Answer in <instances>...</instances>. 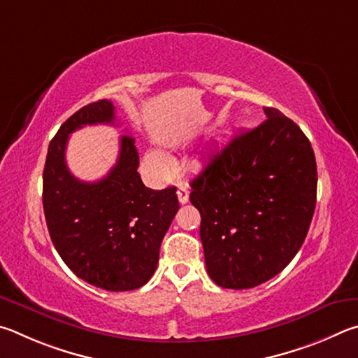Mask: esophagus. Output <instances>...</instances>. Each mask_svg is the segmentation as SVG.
I'll return each instance as SVG.
<instances>
[{"label": "esophagus", "instance_id": "1", "mask_svg": "<svg viewBox=\"0 0 358 358\" xmlns=\"http://www.w3.org/2000/svg\"><path fill=\"white\" fill-rule=\"evenodd\" d=\"M189 189H187L185 185H180L179 189H178V199H179V203L180 204H185V203H189Z\"/></svg>", "mask_w": 358, "mask_h": 358}]
</instances>
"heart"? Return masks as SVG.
Returning <instances> with one entry per match:
<instances>
[{"label": "heart", "instance_id": "obj_1", "mask_svg": "<svg viewBox=\"0 0 358 358\" xmlns=\"http://www.w3.org/2000/svg\"><path fill=\"white\" fill-rule=\"evenodd\" d=\"M146 162L150 168H154L160 174H168L173 169V165L168 157L159 152V150H149L146 154Z\"/></svg>", "mask_w": 358, "mask_h": 358}]
</instances>
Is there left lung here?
<instances>
[{
	"mask_svg": "<svg viewBox=\"0 0 358 358\" xmlns=\"http://www.w3.org/2000/svg\"><path fill=\"white\" fill-rule=\"evenodd\" d=\"M266 121L210 154L192 180L206 267L218 286L248 289L273 278L302 247L316 208L317 169L299 125L264 106Z\"/></svg>",
	"mask_w": 358,
	"mask_h": 358,
	"instance_id": "8db88e82",
	"label": "left lung"
}]
</instances>
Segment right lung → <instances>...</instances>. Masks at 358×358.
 Listing matches in <instances>:
<instances>
[{"instance_id": "right-lung-1", "label": "right lung", "mask_w": 358, "mask_h": 358, "mask_svg": "<svg viewBox=\"0 0 358 358\" xmlns=\"http://www.w3.org/2000/svg\"><path fill=\"white\" fill-rule=\"evenodd\" d=\"M115 124V105L97 100L67 119L48 146L42 203L52 242L78 278L106 291L146 285L159 262L160 243L179 209L176 187L148 189L138 174L140 157L122 135L116 165L97 182L69 171V135L85 125Z\"/></svg>"}]
</instances>
